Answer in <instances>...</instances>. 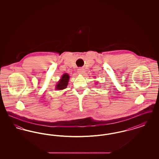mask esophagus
<instances>
[{
  "instance_id": "obj_1",
  "label": "esophagus",
  "mask_w": 159,
  "mask_h": 159,
  "mask_svg": "<svg viewBox=\"0 0 159 159\" xmlns=\"http://www.w3.org/2000/svg\"><path fill=\"white\" fill-rule=\"evenodd\" d=\"M77 73L80 75H82L84 73V70L82 68H78L77 70Z\"/></svg>"
}]
</instances>
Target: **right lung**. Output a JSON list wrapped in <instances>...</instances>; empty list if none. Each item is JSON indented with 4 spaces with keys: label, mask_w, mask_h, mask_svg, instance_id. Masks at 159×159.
I'll return each instance as SVG.
<instances>
[{
    "label": "right lung",
    "mask_w": 159,
    "mask_h": 159,
    "mask_svg": "<svg viewBox=\"0 0 159 159\" xmlns=\"http://www.w3.org/2000/svg\"><path fill=\"white\" fill-rule=\"evenodd\" d=\"M70 76L67 73L64 74L61 77L59 82L56 84V89L57 90H62L67 88L69 81Z\"/></svg>",
    "instance_id": "add662e5"
}]
</instances>
